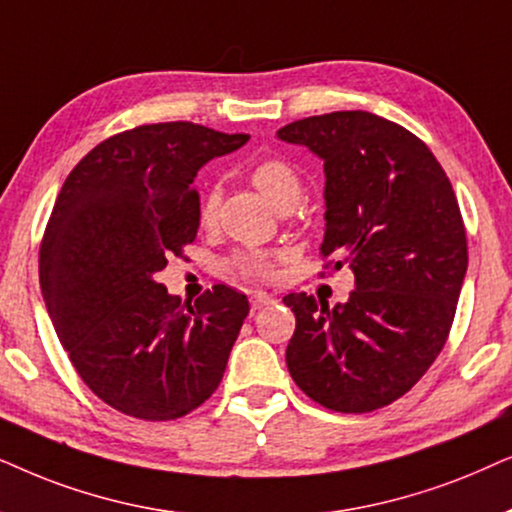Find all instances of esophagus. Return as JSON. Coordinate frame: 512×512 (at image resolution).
Masks as SVG:
<instances>
[{
  "label": "esophagus",
  "mask_w": 512,
  "mask_h": 512,
  "mask_svg": "<svg viewBox=\"0 0 512 512\" xmlns=\"http://www.w3.org/2000/svg\"><path fill=\"white\" fill-rule=\"evenodd\" d=\"M276 299L269 295V292H252L250 295V306H252V311H257V309H264V306H269V304H274Z\"/></svg>",
  "instance_id": "1"
}]
</instances>
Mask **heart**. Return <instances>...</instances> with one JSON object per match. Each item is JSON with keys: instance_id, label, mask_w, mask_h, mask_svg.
Masks as SVG:
<instances>
[{"instance_id": "heart-1", "label": "heart", "mask_w": 512, "mask_h": 512, "mask_svg": "<svg viewBox=\"0 0 512 512\" xmlns=\"http://www.w3.org/2000/svg\"><path fill=\"white\" fill-rule=\"evenodd\" d=\"M252 185L260 189L264 199L274 203L278 208L295 206L299 199V192H302V182H299L297 170L290 166L288 161L278 159V156H271V159H262L255 168L250 170ZM217 203H220V196L213 189L208 192L206 199L201 203V224L203 227H210L215 222L217 215ZM278 255H271V252H260V250H248L238 252L231 262L238 274L245 278H267L271 271H274V264Z\"/></svg>"}]
</instances>
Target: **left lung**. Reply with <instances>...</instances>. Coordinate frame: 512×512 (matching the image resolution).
<instances>
[{"mask_svg":"<svg viewBox=\"0 0 512 512\" xmlns=\"http://www.w3.org/2000/svg\"><path fill=\"white\" fill-rule=\"evenodd\" d=\"M276 135L323 159L320 252L356 276L332 309L306 292L283 297L297 318L290 377L327 410H379L424 377L452 327L468 269L452 182L417 135L360 109L292 121Z\"/></svg>","mask_w":512,"mask_h":512,"instance_id":"1","label":"left lung"}]
</instances>
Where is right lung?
<instances>
[{
	"mask_svg": "<svg viewBox=\"0 0 512 512\" xmlns=\"http://www.w3.org/2000/svg\"><path fill=\"white\" fill-rule=\"evenodd\" d=\"M248 140L138 126L93 147L60 189L39 248L46 311L84 384L128 417H185L220 386L248 297L215 285L185 309L156 274L196 238V173Z\"/></svg>",
	"mask_w": 512,
	"mask_h": 512,
	"instance_id": "1",
	"label": "right lung"
}]
</instances>
